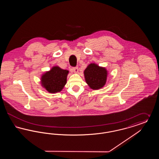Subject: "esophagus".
Listing matches in <instances>:
<instances>
[{
	"label": "esophagus",
	"mask_w": 159,
	"mask_h": 159,
	"mask_svg": "<svg viewBox=\"0 0 159 159\" xmlns=\"http://www.w3.org/2000/svg\"><path fill=\"white\" fill-rule=\"evenodd\" d=\"M71 70L73 71V72H75V73H78V71H79V69L77 67H73V68H71Z\"/></svg>",
	"instance_id": "obj_1"
}]
</instances>
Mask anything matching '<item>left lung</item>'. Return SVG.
Segmentation results:
<instances>
[{"label":"left lung","instance_id":"8db88e82","mask_svg":"<svg viewBox=\"0 0 159 159\" xmlns=\"http://www.w3.org/2000/svg\"><path fill=\"white\" fill-rule=\"evenodd\" d=\"M108 71L106 68L91 63L84 71L85 81L92 89L102 88L107 82Z\"/></svg>","mask_w":159,"mask_h":159}]
</instances>
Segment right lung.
Listing matches in <instances>:
<instances>
[{"mask_svg":"<svg viewBox=\"0 0 159 159\" xmlns=\"http://www.w3.org/2000/svg\"><path fill=\"white\" fill-rule=\"evenodd\" d=\"M68 74V70L54 66L41 77L42 86L49 93L59 92L67 83Z\"/></svg>","mask_w":159,"mask_h":159,"instance_id":"right-lung-1","label":"right lung"}]
</instances>
